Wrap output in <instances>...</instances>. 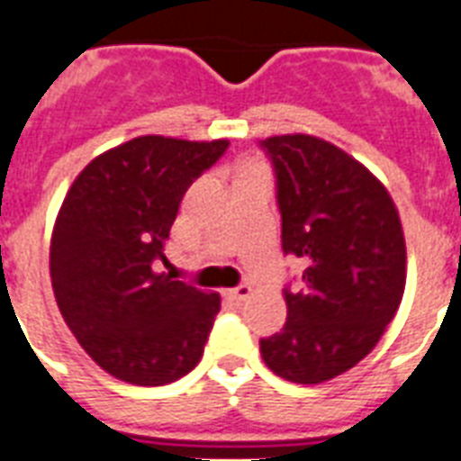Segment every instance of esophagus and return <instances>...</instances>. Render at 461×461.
<instances>
[{
  "label": "esophagus",
  "mask_w": 461,
  "mask_h": 461,
  "mask_svg": "<svg viewBox=\"0 0 461 461\" xmlns=\"http://www.w3.org/2000/svg\"><path fill=\"white\" fill-rule=\"evenodd\" d=\"M227 294H230L234 302H246V299H251L253 296V289L249 287V285H239V287L230 289Z\"/></svg>",
  "instance_id": "obj_1"
}]
</instances>
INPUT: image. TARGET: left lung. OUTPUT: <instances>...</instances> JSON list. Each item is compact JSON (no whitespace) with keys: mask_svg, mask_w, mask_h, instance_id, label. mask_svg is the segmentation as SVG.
<instances>
[{"mask_svg":"<svg viewBox=\"0 0 461 461\" xmlns=\"http://www.w3.org/2000/svg\"><path fill=\"white\" fill-rule=\"evenodd\" d=\"M282 249L306 260L287 322L260 339L263 361L289 383L318 385L371 354L402 303L407 246L383 181L342 148L308 133L273 136Z\"/></svg>","mask_w":461,"mask_h":461,"instance_id":"obj_1","label":"left lung"}]
</instances>
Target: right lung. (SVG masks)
I'll list each match as a JSON object with an SVG mask.
<instances>
[{
    "mask_svg": "<svg viewBox=\"0 0 461 461\" xmlns=\"http://www.w3.org/2000/svg\"><path fill=\"white\" fill-rule=\"evenodd\" d=\"M227 139L139 136L97 155L68 188L52 230L50 275L61 318L103 371L167 385L194 371L220 294L155 273L186 188Z\"/></svg>",
    "mask_w": 461,
    "mask_h": 461,
    "instance_id": "1",
    "label": "right lung"
}]
</instances>
